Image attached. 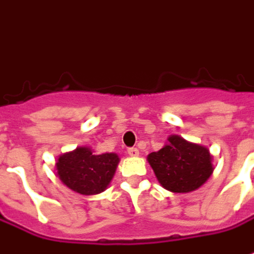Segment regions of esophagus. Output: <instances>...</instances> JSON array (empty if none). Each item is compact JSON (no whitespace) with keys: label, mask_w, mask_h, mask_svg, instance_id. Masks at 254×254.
I'll use <instances>...</instances> for the list:
<instances>
[{"label":"esophagus","mask_w":254,"mask_h":254,"mask_svg":"<svg viewBox=\"0 0 254 254\" xmlns=\"http://www.w3.org/2000/svg\"><path fill=\"white\" fill-rule=\"evenodd\" d=\"M127 154L132 156V157H136V156L139 154V150H137L136 147H129V149H127Z\"/></svg>","instance_id":"1"}]
</instances>
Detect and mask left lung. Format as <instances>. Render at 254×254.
I'll use <instances>...</instances> for the list:
<instances>
[{"label": "left lung", "mask_w": 254, "mask_h": 254, "mask_svg": "<svg viewBox=\"0 0 254 254\" xmlns=\"http://www.w3.org/2000/svg\"><path fill=\"white\" fill-rule=\"evenodd\" d=\"M211 159L206 147L176 135L147 157L159 183L173 192H190L201 187L214 171Z\"/></svg>", "instance_id": "left-lung-1"}]
</instances>
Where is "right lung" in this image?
<instances>
[{
  "mask_svg": "<svg viewBox=\"0 0 254 254\" xmlns=\"http://www.w3.org/2000/svg\"><path fill=\"white\" fill-rule=\"evenodd\" d=\"M118 162V154H95L88 147H77L74 152L59 157L57 174L70 190L83 195H94L110 184Z\"/></svg>",
  "mask_w": 254,
  "mask_h": 254,
  "instance_id": "right-lung-1",
  "label": "right lung"
}]
</instances>
